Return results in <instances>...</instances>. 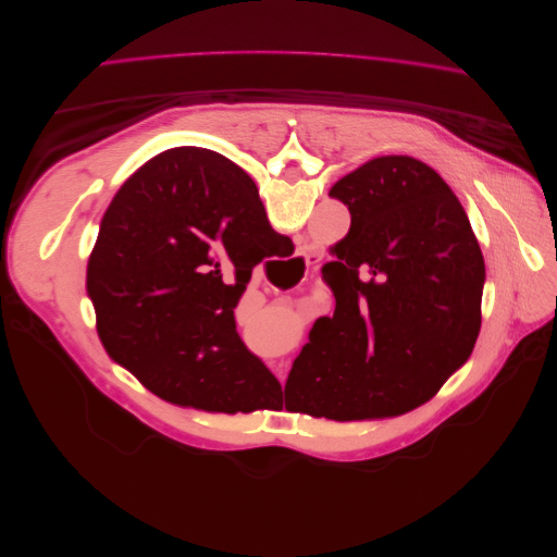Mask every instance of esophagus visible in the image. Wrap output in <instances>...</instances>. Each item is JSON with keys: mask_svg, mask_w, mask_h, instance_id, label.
<instances>
[{"mask_svg": "<svg viewBox=\"0 0 557 557\" xmlns=\"http://www.w3.org/2000/svg\"><path fill=\"white\" fill-rule=\"evenodd\" d=\"M299 258H304V262L306 264H314V262H320V251H317L314 247H304V251H301V256ZM283 367H287V364H281V369H278V379H281V383L285 381V372H287V369H283Z\"/></svg>", "mask_w": 557, "mask_h": 557, "instance_id": "esophagus-1", "label": "esophagus"}]
</instances>
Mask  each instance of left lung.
Returning <instances> with one entry per match:
<instances>
[{"label": "left lung", "mask_w": 557, "mask_h": 557, "mask_svg": "<svg viewBox=\"0 0 557 557\" xmlns=\"http://www.w3.org/2000/svg\"><path fill=\"white\" fill-rule=\"evenodd\" d=\"M329 195L351 213L329 262L335 312L314 322L285 392L314 417L404 414L431 399L479 337V240L454 190L410 156L374 158Z\"/></svg>", "instance_id": "1"}]
</instances>
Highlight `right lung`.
Segmentation results:
<instances>
[{"instance_id":"1","label":"right lung","mask_w":557,"mask_h":557,"mask_svg":"<svg viewBox=\"0 0 557 557\" xmlns=\"http://www.w3.org/2000/svg\"><path fill=\"white\" fill-rule=\"evenodd\" d=\"M287 247L228 158L199 147L153 156L117 190L88 260L106 351L165 401L268 408L281 383L237 335L233 310L256 264Z\"/></svg>"}]
</instances>
